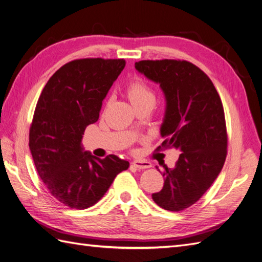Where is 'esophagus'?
I'll list each match as a JSON object with an SVG mask.
<instances>
[{"mask_svg":"<svg viewBox=\"0 0 262 262\" xmlns=\"http://www.w3.org/2000/svg\"><path fill=\"white\" fill-rule=\"evenodd\" d=\"M131 165L136 169H146V168H149L150 166H152V165H150V163L143 162V161H134V162L131 163Z\"/></svg>","mask_w":262,"mask_h":262,"instance_id":"34e87169","label":"esophagus"}]
</instances>
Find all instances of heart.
I'll return each instance as SVG.
<instances>
[{
    "label": "heart",
    "instance_id": "1",
    "mask_svg": "<svg viewBox=\"0 0 262 262\" xmlns=\"http://www.w3.org/2000/svg\"><path fill=\"white\" fill-rule=\"evenodd\" d=\"M125 94L136 108L154 100V94L149 85L141 77H134L126 84Z\"/></svg>",
    "mask_w": 262,
    "mask_h": 262
}]
</instances>
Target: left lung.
Returning a JSON list of instances; mask_svg holds the SVG:
<instances>
[{"label": "left lung", "instance_id": "left-lung-1", "mask_svg": "<svg viewBox=\"0 0 262 262\" xmlns=\"http://www.w3.org/2000/svg\"><path fill=\"white\" fill-rule=\"evenodd\" d=\"M136 69L165 94V139L156 150L179 148L173 168L164 165V187L152 194L161 208L178 212L191 207L208 191L227 155L224 108L210 77L186 60H142Z\"/></svg>", "mask_w": 262, "mask_h": 262}]
</instances>
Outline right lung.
I'll return each instance as SVG.
<instances>
[{
  "label": "right lung",
  "mask_w": 262,
  "mask_h": 262,
  "mask_svg": "<svg viewBox=\"0 0 262 262\" xmlns=\"http://www.w3.org/2000/svg\"><path fill=\"white\" fill-rule=\"evenodd\" d=\"M125 67L123 59H77L61 67L40 94L29 129L39 177L59 202L84 210L97 203L129 162L83 152L87 125L99 118L102 100Z\"/></svg>",
  "instance_id": "obj_1"
}]
</instances>
